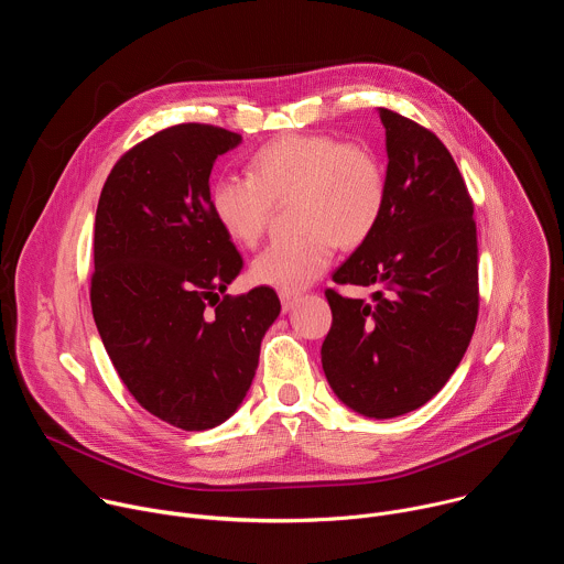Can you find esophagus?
<instances>
[{"label":"esophagus","mask_w":564,"mask_h":564,"mask_svg":"<svg viewBox=\"0 0 564 564\" xmlns=\"http://www.w3.org/2000/svg\"><path fill=\"white\" fill-rule=\"evenodd\" d=\"M279 299H281V307H283V312H290L294 305H296V294H292V292H279Z\"/></svg>","instance_id":"esophagus-1"}]
</instances>
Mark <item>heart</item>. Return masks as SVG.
Wrapping results in <instances>:
<instances>
[{"label": "heart", "instance_id": "heart-1", "mask_svg": "<svg viewBox=\"0 0 564 564\" xmlns=\"http://www.w3.org/2000/svg\"><path fill=\"white\" fill-rule=\"evenodd\" d=\"M386 194L383 165L366 144L292 133L261 147L248 176H218L209 187V207L234 243L252 248L274 205L294 198L305 231L265 248L252 263V279L279 292H299L330 268L339 243L361 246L375 231Z\"/></svg>", "mask_w": 564, "mask_h": 564}]
</instances>
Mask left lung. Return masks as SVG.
Returning <instances> with one entry per match:
<instances>
[{"label": "left lung", "mask_w": 564, "mask_h": 564, "mask_svg": "<svg viewBox=\"0 0 564 564\" xmlns=\"http://www.w3.org/2000/svg\"><path fill=\"white\" fill-rule=\"evenodd\" d=\"M386 207L375 231L333 274L375 285L372 303L326 292L333 328L321 346L330 388L364 417L406 415L459 366L477 321L473 200L453 155L417 122L379 109Z\"/></svg>", "instance_id": "8db88e82"}]
</instances>
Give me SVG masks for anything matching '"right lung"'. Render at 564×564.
Segmentation results:
<instances>
[{"label": "right lung", "mask_w": 564, "mask_h": 564, "mask_svg": "<svg viewBox=\"0 0 564 564\" xmlns=\"http://www.w3.org/2000/svg\"><path fill=\"white\" fill-rule=\"evenodd\" d=\"M238 133L176 124L127 151L96 212L91 310L138 404L183 431L229 420L252 386L281 301L272 288L226 296L243 268L209 207L216 158Z\"/></svg>", "instance_id": "add662e5"}]
</instances>
